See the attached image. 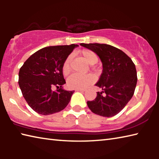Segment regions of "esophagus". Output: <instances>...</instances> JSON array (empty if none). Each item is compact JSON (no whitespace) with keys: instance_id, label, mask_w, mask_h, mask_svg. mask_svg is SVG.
Here are the masks:
<instances>
[{"instance_id":"1","label":"esophagus","mask_w":159,"mask_h":159,"mask_svg":"<svg viewBox=\"0 0 159 159\" xmlns=\"http://www.w3.org/2000/svg\"><path fill=\"white\" fill-rule=\"evenodd\" d=\"M76 91H80V92H85L84 89H76Z\"/></svg>"}]
</instances>
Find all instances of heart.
<instances>
[{
	"label": "heart",
	"mask_w": 159,
	"mask_h": 159,
	"mask_svg": "<svg viewBox=\"0 0 159 159\" xmlns=\"http://www.w3.org/2000/svg\"><path fill=\"white\" fill-rule=\"evenodd\" d=\"M80 54L88 64H93L97 63L98 60V56L92 50H83ZM71 60V55L67 57L62 66V72L64 75H68L71 71L70 62ZM95 81V79L91 75L87 76H80L79 74H72L67 79V86L71 89H84Z\"/></svg>",
	"instance_id": "b5f03b06"
}]
</instances>
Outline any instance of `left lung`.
Listing matches in <instances>:
<instances>
[{
  "instance_id": "8db88e82",
  "label": "left lung",
  "mask_w": 159,
  "mask_h": 159,
  "mask_svg": "<svg viewBox=\"0 0 159 159\" xmlns=\"http://www.w3.org/2000/svg\"><path fill=\"white\" fill-rule=\"evenodd\" d=\"M93 51L102 63V73L95 85L102 90L96 98L88 101L92 112L104 117L118 114L133 98L138 81L135 65L131 59L112 45L100 43H80Z\"/></svg>"
}]
</instances>
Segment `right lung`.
<instances>
[{
    "instance_id": "obj_1",
    "label": "right lung",
    "mask_w": 159,
    "mask_h": 159,
    "mask_svg": "<svg viewBox=\"0 0 159 159\" xmlns=\"http://www.w3.org/2000/svg\"><path fill=\"white\" fill-rule=\"evenodd\" d=\"M79 45L48 46L38 50L24 63L19 72V85L31 108L41 115H50L67 106L74 90L63 89L66 81L62 66ZM57 87V91L52 88Z\"/></svg>"
}]
</instances>
